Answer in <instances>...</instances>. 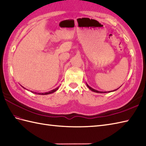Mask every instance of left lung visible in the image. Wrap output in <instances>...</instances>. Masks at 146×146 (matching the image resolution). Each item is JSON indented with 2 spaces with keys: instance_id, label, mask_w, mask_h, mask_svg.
Returning <instances> with one entry per match:
<instances>
[{
  "instance_id": "obj_1",
  "label": "left lung",
  "mask_w": 146,
  "mask_h": 146,
  "mask_svg": "<svg viewBox=\"0 0 146 146\" xmlns=\"http://www.w3.org/2000/svg\"><path fill=\"white\" fill-rule=\"evenodd\" d=\"M86 85H87V86H88V88L90 89V90H91L92 91H93V92H97V93H106V92H99V91H97V90H95V89H94V88H91L90 87V86H89L87 84H86ZM118 89V88H117ZM117 90V89H116ZM116 90H113V91H115ZM111 92V91H110ZM111 92H112V91H111Z\"/></svg>"
}]
</instances>
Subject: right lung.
Masks as SVG:
<instances>
[{"instance_id":"obj_1","label":"right lung","mask_w":146,"mask_h":146,"mask_svg":"<svg viewBox=\"0 0 146 146\" xmlns=\"http://www.w3.org/2000/svg\"><path fill=\"white\" fill-rule=\"evenodd\" d=\"M58 88H59V87H57L56 88H55V89H54V90H52L49 91V92H48L40 93V94H39V93H38V94H40V95H48V94H52V93H54V92L56 91L58 89ZM33 92V93H35V94H37V93H36V92Z\"/></svg>"}]
</instances>
